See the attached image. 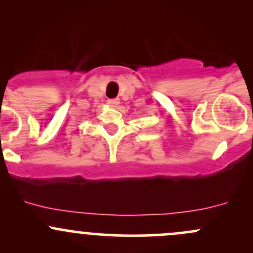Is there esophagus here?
<instances>
[{"mask_svg":"<svg viewBox=\"0 0 253 253\" xmlns=\"http://www.w3.org/2000/svg\"><path fill=\"white\" fill-rule=\"evenodd\" d=\"M108 104L110 108H117L120 105V99H109Z\"/></svg>","mask_w":253,"mask_h":253,"instance_id":"obj_1","label":"esophagus"}]
</instances>
